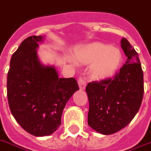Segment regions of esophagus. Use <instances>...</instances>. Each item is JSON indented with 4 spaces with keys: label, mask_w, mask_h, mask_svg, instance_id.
<instances>
[{
    "label": "esophagus",
    "mask_w": 151,
    "mask_h": 151,
    "mask_svg": "<svg viewBox=\"0 0 151 151\" xmlns=\"http://www.w3.org/2000/svg\"><path fill=\"white\" fill-rule=\"evenodd\" d=\"M78 85H79L80 90H84L86 88V82L84 81V79L80 78L78 79Z\"/></svg>",
    "instance_id": "esophagus-1"
}]
</instances>
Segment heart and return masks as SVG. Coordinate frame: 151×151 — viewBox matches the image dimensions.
I'll list each match as a JSON object with an SVG mask.
<instances>
[{"label": "heart", "instance_id": "1", "mask_svg": "<svg viewBox=\"0 0 151 151\" xmlns=\"http://www.w3.org/2000/svg\"><path fill=\"white\" fill-rule=\"evenodd\" d=\"M73 60L79 64H90L89 73L96 81L111 78L122 63V52L119 48L100 42H93L77 50Z\"/></svg>", "mask_w": 151, "mask_h": 151}]
</instances>
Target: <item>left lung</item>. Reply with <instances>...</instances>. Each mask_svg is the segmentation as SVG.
<instances>
[{"instance_id":"1","label":"left lung","mask_w":151,"mask_h":151,"mask_svg":"<svg viewBox=\"0 0 151 151\" xmlns=\"http://www.w3.org/2000/svg\"><path fill=\"white\" fill-rule=\"evenodd\" d=\"M121 47L127 62L112 78L87 85L89 100L88 123L98 133L110 135L132 121L141 105L143 73L138 53L122 38Z\"/></svg>"}]
</instances>
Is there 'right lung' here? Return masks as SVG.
Segmentation results:
<instances>
[{
    "mask_svg": "<svg viewBox=\"0 0 151 151\" xmlns=\"http://www.w3.org/2000/svg\"><path fill=\"white\" fill-rule=\"evenodd\" d=\"M44 36L26 38L13 53L7 79L10 110L28 133L51 135L61 125L66 103L79 90L75 78H60L53 66L40 63L36 50Z\"/></svg>",
    "mask_w": 151,
    "mask_h": 151,
    "instance_id": "right-lung-1",
    "label": "right lung"
}]
</instances>
